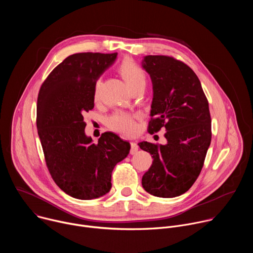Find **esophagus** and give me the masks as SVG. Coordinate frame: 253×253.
Masks as SVG:
<instances>
[{
    "mask_svg": "<svg viewBox=\"0 0 253 253\" xmlns=\"http://www.w3.org/2000/svg\"><path fill=\"white\" fill-rule=\"evenodd\" d=\"M138 145L136 142H131V150H130V153L133 155V154H136L138 152Z\"/></svg>",
    "mask_w": 253,
    "mask_h": 253,
    "instance_id": "1",
    "label": "esophagus"
}]
</instances>
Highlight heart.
Here are the masks:
<instances>
[{"label": "heart", "mask_w": 253, "mask_h": 253, "mask_svg": "<svg viewBox=\"0 0 253 253\" xmlns=\"http://www.w3.org/2000/svg\"><path fill=\"white\" fill-rule=\"evenodd\" d=\"M119 72L121 73L122 77L128 84L131 90L138 88V87H145L146 84V77L144 72L140 67H138L133 61L129 59H125L120 67ZM101 81L97 80L94 86V98L98 99L99 97V90H100ZM109 126L122 134L125 135H132L136 131V123L134 118L127 114V113H116L109 119Z\"/></svg>", "instance_id": "heart-1"}]
</instances>
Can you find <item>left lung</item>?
I'll return each instance as SVG.
<instances>
[{
	"label": "left lung",
	"instance_id": "obj_1",
	"mask_svg": "<svg viewBox=\"0 0 253 253\" xmlns=\"http://www.w3.org/2000/svg\"><path fill=\"white\" fill-rule=\"evenodd\" d=\"M141 66L149 74L153 89L148 132L165 127L167 140L164 145L138 144L153 157L142 186L157 197H176L193 185L203 167L211 142L208 101L198 77L184 63L149 55Z\"/></svg>",
	"mask_w": 253,
	"mask_h": 253
}]
</instances>
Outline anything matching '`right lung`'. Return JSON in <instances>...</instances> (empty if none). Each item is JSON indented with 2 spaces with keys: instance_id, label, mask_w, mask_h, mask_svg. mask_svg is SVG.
<instances>
[{
  "instance_id": "1",
  "label": "right lung",
  "mask_w": 253,
  "mask_h": 253,
  "mask_svg": "<svg viewBox=\"0 0 253 253\" xmlns=\"http://www.w3.org/2000/svg\"><path fill=\"white\" fill-rule=\"evenodd\" d=\"M116 59V53L71 55L51 72L38 95L37 129L47 167L55 183L76 199L109 192L114 167L130 151V143L115 133H103L97 144L85 133L95 83Z\"/></svg>"
}]
</instances>
